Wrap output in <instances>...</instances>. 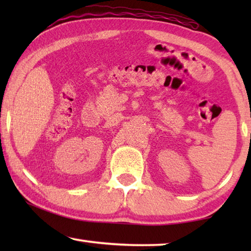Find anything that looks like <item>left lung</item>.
<instances>
[{
    "mask_svg": "<svg viewBox=\"0 0 251 251\" xmlns=\"http://www.w3.org/2000/svg\"><path fill=\"white\" fill-rule=\"evenodd\" d=\"M250 138H251V136H250Z\"/></svg>",
    "mask_w": 251,
    "mask_h": 251,
    "instance_id": "obj_1",
    "label": "left lung"
}]
</instances>
